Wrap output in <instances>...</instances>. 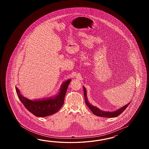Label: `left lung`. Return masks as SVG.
<instances>
[{
	"mask_svg": "<svg viewBox=\"0 0 149 149\" xmlns=\"http://www.w3.org/2000/svg\"><path fill=\"white\" fill-rule=\"evenodd\" d=\"M83 89H84V97H85V100L86 104L88 106V107L89 108V109L91 110V111L94 114L96 115V116H98V117L105 118L116 117L118 116L119 115H120L123 111H124V110L127 108V107L130 103V102L127 104L125 105L124 107H121V108L118 109L116 111H112V112L103 111V110H101V109H100L99 108H97L96 107L91 104L89 102L88 100L87 99V94H86L87 93H86V88L84 87H83Z\"/></svg>",
	"mask_w": 149,
	"mask_h": 149,
	"instance_id": "1",
	"label": "left lung"
}]
</instances>
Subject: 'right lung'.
<instances>
[{"mask_svg":"<svg viewBox=\"0 0 149 149\" xmlns=\"http://www.w3.org/2000/svg\"><path fill=\"white\" fill-rule=\"evenodd\" d=\"M71 80V79H68L64 82L57 95L50 98L31 100L24 97L16 87V93L20 101L29 111L36 117H45L55 113L60 109L63 104L65 95Z\"/></svg>","mask_w":149,"mask_h":149,"instance_id":"right-lung-1","label":"right lung"}]
</instances>
